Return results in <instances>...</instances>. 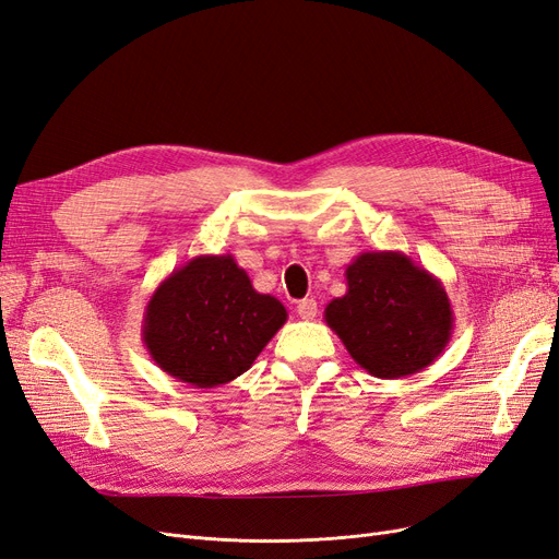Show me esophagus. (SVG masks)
<instances>
[{"mask_svg":"<svg viewBox=\"0 0 559 559\" xmlns=\"http://www.w3.org/2000/svg\"><path fill=\"white\" fill-rule=\"evenodd\" d=\"M297 313L301 320H313L318 316V301L316 299H301L297 304Z\"/></svg>","mask_w":559,"mask_h":559,"instance_id":"esophagus-1","label":"esophagus"}]
</instances>
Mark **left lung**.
Returning a JSON list of instances; mask_svg holds the SVG:
<instances>
[{"instance_id":"obj_1","label":"left lung","mask_w":559,"mask_h":559,"mask_svg":"<svg viewBox=\"0 0 559 559\" xmlns=\"http://www.w3.org/2000/svg\"><path fill=\"white\" fill-rule=\"evenodd\" d=\"M345 281L347 293L326 304L324 322L370 376H415L444 353L453 311L428 269L401 251H368L347 264Z\"/></svg>"}]
</instances>
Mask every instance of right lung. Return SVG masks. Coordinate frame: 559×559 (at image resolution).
<instances>
[{"label":"right lung","mask_w":559,"mask_h":559,"mask_svg":"<svg viewBox=\"0 0 559 559\" xmlns=\"http://www.w3.org/2000/svg\"><path fill=\"white\" fill-rule=\"evenodd\" d=\"M285 320V306L260 295L230 253L198 255L154 290L142 341L163 373L212 389L246 373Z\"/></svg>","instance_id":"add662e5"}]
</instances>
